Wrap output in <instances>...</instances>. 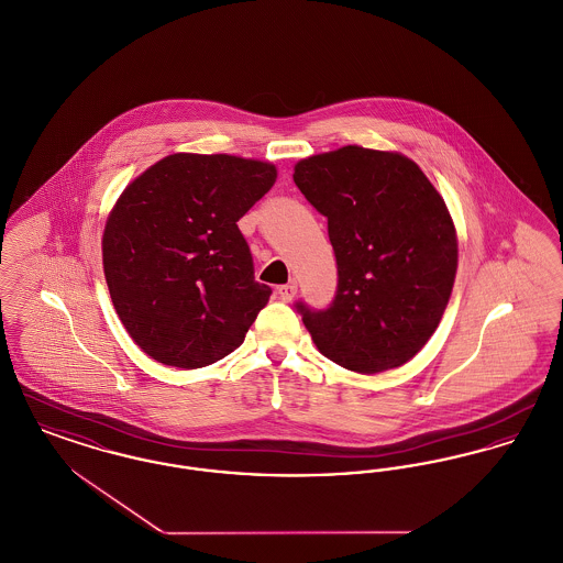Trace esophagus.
I'll list each match as a JSON object with an SVG mask.
<instances>
[{"mask_svg":"<svg viewBox=\"0 0 563 563\" xmlns=\"http://www.w3.org/2000/svg\"><path fill=\"white\" fill-rule=\"evenodd\" d=\"M297 295V283H287V285H280L278 287V297L283 299V301H294V297Z\"/></svg>","mask_w":563,"mask_h":563,"instance_id":"esophagus-1","label":"esophagus"}]
</instances>
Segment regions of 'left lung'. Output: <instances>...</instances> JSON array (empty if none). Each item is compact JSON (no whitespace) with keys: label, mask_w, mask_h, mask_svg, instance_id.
I'll use <instances>...</instances> for the list:
<instances>
[{"label":"left lung","mask_w":563,"mask_h":563,"mask_svg":"<svg viewBox=\"0 0 563 563\" xmlns=\"http://www.w3.org/2000/svg\"><path fill=\"white\" fill-rule=\"evenodd\" d=\"M295 186L327 217L338 289L324 310L295 308L322 354L358 374L407 363L450 301L457 241L420 166L356 145L295 164Z\"/></svg>","instance_id":"1"}]
</instances>
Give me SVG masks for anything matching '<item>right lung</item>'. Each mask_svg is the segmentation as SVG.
<instances>
[{
    "label": "right lung",
    "instance_id": "add662e5",
    "mask_svg": "<svg viewBox=\"0 0 563 563\" xmlns=\"http://www.w3.org/2000/svg\"><path fill=\"white\" fill-rule=\"evenodd\" d=\"M276 181L268 162L173 154L118 198L103 234L113 308L154 361L198 369L239 349L268 303L239 219Z\"/></svg>",
    "mask_w": 563,
    "mask_h": 563
}]
</instances>
